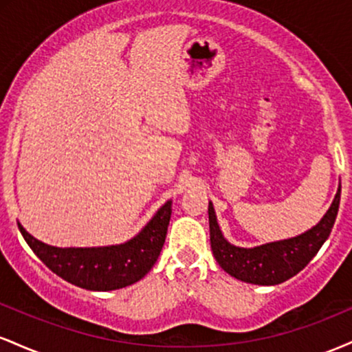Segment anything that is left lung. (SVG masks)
I'll return each instance as SVG.
<instances>
[{"label":"left lung","mask_w":352,"mask_h":352,"mask_svg":"<svg viewBox=\"0 0 352 352\" xmlns=\"http://www.w3.org/2000/svg\"><path fill=\"white\" fill-rule=\"evenodd\" d=\"M339 200H341V185L329 210L318 225L298 236L272 241L254 248H240L225 240L218 227L213 204L208 201L210 243H212L213 256L217 263L236 280L252 285H280L300 273L328 240L338 217Z\"/></svg>","instance_id":"8db88e82"}]
</instances>
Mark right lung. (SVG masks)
<instances>
[{"mask_svg": "<svg viewBox=\"0 0 352 352\" xmlns=\"http://www.w3.org/2000/svg\"><path fill=\"white\" fill-rule=\"evenodd\" d=\"M170 215L172 200H168L132 240L94 248H58L36 240L21 223L18 227L30 248L52 273L79 288L112 292L134 285L151 272L162 252Z\"/></svg>", "mask_w": 352, "mask_h": 352, "instance_id": "right-lung-1", "label": "right lung"}]
</instances>
